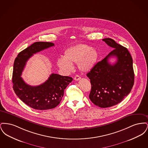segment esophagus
Wrapping results in <instances>:
<instances>
[{
  "label": "esophagus",
  "mask_w": 148,
  "mask_h": 148,
  "mask_svg": "<svg viewBox=\"0 0 148 148\" xmlns=\"http://www.w3.org/2000/svg\"><path fill=\"white\" fill-rule=\"evenodd\" d=\"M80 79H81V77H80L79 75H76L75 76V77H74V80H76V81L79 80Z\"/></svg>",
  "instance_id": "obj_1"
}]
</instances>
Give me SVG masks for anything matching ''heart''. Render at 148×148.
<instances>
[{
	"instance_id": "obj_1",
	"label": "heart",
	"mask_w": 148,
	"mask_h": 148,
	"mask_svg": "<svg viewBox=\"0 0 148 148\" xmlns=\"http://www.w3.org/2000/svg\"><path fill=\"white\" fill-rule=\"evenodd\" d=\"M98 56L96 50L88 45L80 44L66 50L64 58H59L57 64L62 70L66 73L73 70L72 63H77L81 71H88L94 66Z\"/></svg>"
}]
</instances>
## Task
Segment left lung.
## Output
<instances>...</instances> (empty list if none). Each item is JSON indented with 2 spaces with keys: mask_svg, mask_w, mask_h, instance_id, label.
I'll return each instance as SVG.
<instances>
[{
  "mask_svg": "<svg viewBox=\"0 0 148 148\" xmlns=\"http://www.w3.org/2000/svg\"><path fill=\"white\" fill-rule=\"evenodd\" d=\"M103 40L114 49L96 64L86 75L92 85L90 100L95 106L108 108L119 104L131 92L134 73L133 59L127 48L111 38ZM111 57L117 58L115 64L108 62Z\"/></svg>",
  "mask_w": 148,
  "mask_h": 148,
  "instance_id": "1",
  "label": "left lung"
}]
</instances>
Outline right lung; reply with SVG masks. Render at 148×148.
Segmentation results:
<instances>
[{"mask_svg": "<svg viewBox=\"0 0 148 148\" xmlns=\"http://www.w3.org/2000/svg\"><path fill=\"white\" fill-rule=\"evenodd\" d=\"M53 46H54L53 42H34L20 52L14 60L12 77L14 92L23 102L34 109L44 110L56 108L62 99L64 90L73 80L71 77L53 73L44 83L31 86L21 77L26 63L31 56Z\"/></svg>", "mask_w": 148, "mask_h": 148, "instance_id": "obj_1", "label": "right lung"}]
</instances>
